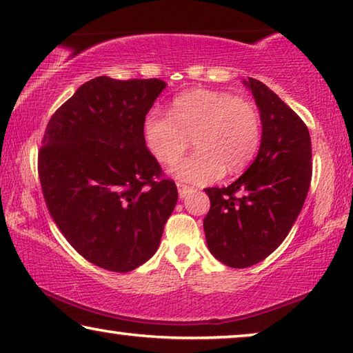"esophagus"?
Masks as SVG:
<instances>
[{
  "instance_id": "esophagus-1",
  "label": "esophagus",
  "mask_w": 353,
  "mask_h": 353,
  "mask_svg": "<svg viewBox=\"0 0 353 353\" xmlns=\"http://www.w3.org/2000/svg\"><path fill=\"white\" fill-rule=\"evenodd\" d=\"M177 190H179V196L183 198L188 192L192 190V187L185 185V183H182V182H177Z\"/></svg>"
}]
</instances>
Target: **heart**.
<instances>
[{"label":"heart","instance_id":"1","mask_svg":"<svg viewBox=\"0 0 353 353\" xmlns=\"http://www.w3.org/2000/svg\"><path fill=\"white\" fill-rule=\"evenodd\" d=\"M144 139L160 163L178 159L191 138L199 150L176 163L172 174L183 182L209 183L227 170L243 171L254 160L261 141V119L249 99L219 90L179 94L170 114L150 112L144 120Z\"/></svg>","mask_w":353,"mask_h":353}]
</instances>
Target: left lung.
I'll list each match as a JSON object with an SVG mask.
<instances>
[{"label":"left lung","mask_w":353,"mask_h":353,"mask_svg":"<svg viewBox=\"0 0 353 353\" xmlns=\"http://www.w3.org/2000/svg\"><path fill=\"white\" fill-rule=\"evenodd\" d=\"M261 117L259 155L243 176L223 188H206V243L230 268H249L271 255L301 212L312 177L306 123L265 83L249 77Z\"/></svg>","instance_id":"obj_1"}]
</instances>
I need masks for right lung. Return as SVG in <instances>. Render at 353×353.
<instances>
[{
  "instance_id": "right-lung-1",
  "label": "right lung",
  "mask_w": 353,
  "mask_h": 353,
  "mask_svg": "<svg viewBox=\"0 0 353 353\" xmlns=\"http://www.w3.org/2000/svg\"><path fill=\"white\" fill-rule=\"evenodd\" d=\"M166 83L94 77L47 123L38 172L47 209L83 259L128 272L155 254L177 187L147 149L144 120Z\"/></svg>"
}]
</instances>
